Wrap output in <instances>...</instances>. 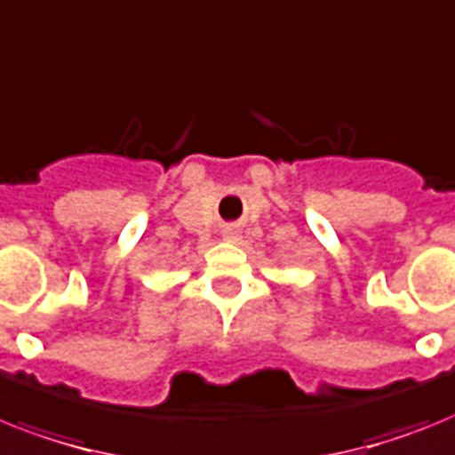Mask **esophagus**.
Segmentation results:
<instances>
[{
	"instance_id": "obj_1",
	"label": "esophagus",
	"mask_w": 455,
	"mask_h": 455,
	"mask_svg": "<svg viewBox=\"0 0 455 455\" xmlns=\"http://www.w3.org/2000/svg\"><path fill=\"white\" fill-rule=\"evenodd\" d=\"M224 238L235 243V240H238V231H235V228H224Z\"/></svg>"
}]
</instances>
